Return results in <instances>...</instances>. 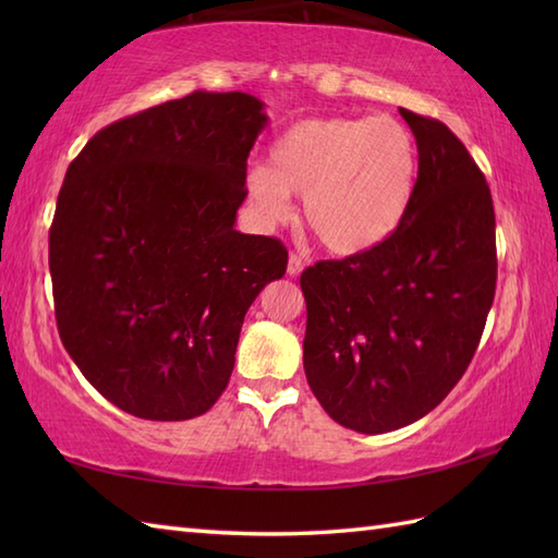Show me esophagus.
<instances>
[{"label":"esophagus","mask_w":558,"mask_h":558,"mask_svg":"<svg viewBox=\"0 0 558 558\" xmlns=\"http://www.w3.org/2000/svg\"><path fill=\"white\" fill-rule=\"evenodd\" d=\"M302 268H304V260H302V256L292 252V254H290V258H288V276L298 278L300 272H302Z\"/></svg>","instance_id":"1"}]
</instances>
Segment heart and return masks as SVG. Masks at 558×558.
<instances>
[{"label":"heart","mask_w":558,"mask_h":558,"mask_svg":"<svg viewBox=\"0 0 558 558\" xmlns=\"http://www.w3.org/2000/svg\"><path fill=\"white\" fill-rule=\"evenodd\" d=\"M417 180V144L390 114L314 117L270 148V165L246 174V196L268 222L290 218L304 194L306 228L330 254L354 256L386 242L405 218Z\"/></svg>","instance_id":"1"}]
</instances>
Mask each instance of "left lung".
<instances>
[{"label": "left lung", "mask_w": 558, "mask_h": 558, "mask_svg": "<svg viewBox=\"0 0 558 558\" xmlns=\"http://www.w3.org/2000/svg\"><path fill=\"white\" fill-rule=\"evenodd\" d=\"M420 168L405 218L364 254L300 278L304 374L338 424L386 434L432 412L465 374L496 292L489 184L450 129L400 108Z\"/></svg>", "instance_id": "left-lung-1"}]
</instances>
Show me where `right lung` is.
Here are the masks:
<instances>
[{"instance_id": "obj_1", "label": "right lung", "mask_w": 558, "mask_h": 558, "mask_svg": "<svg viewBox=\"0 0 558 558\" xmlns=\"http://www.w3.org/2000/svg\"><path fill=\"white\" fill-rule=\"evenodd\" d=\"M266 122L248 93L196 90L100 129L69 165L50 228L59 338L134 417L216 405L246 310L286 276L280 240L234 230Z\"/></svg>"}]
</instances>
